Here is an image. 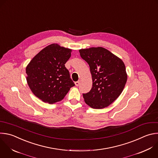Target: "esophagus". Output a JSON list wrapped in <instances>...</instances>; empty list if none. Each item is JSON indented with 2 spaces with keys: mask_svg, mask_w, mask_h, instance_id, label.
Here are the masks:
<instances>
[{
  "mask_svg": "<svg viewBox=\"0 0 158 158\" xmlns=\"http://www.w3.org/2000/svg\"><path fill=\"white\" fill-rule=\"evenodd\" d=\"M79 84H80V81H77V82H75V85H76V86H78V85H79Z\"/></svg>",
  "mask_w": 158,
  "mask_h": 158,
  "instance_id": "esophagus-1",
  "label": "esophagus"
}]
</instances>
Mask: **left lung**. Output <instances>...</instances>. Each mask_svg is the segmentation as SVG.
I'll list each match as a JSON object with an SVG mask.
<instances>
[{
  "label": "left lung",
  "mask_w": 158,
  "mask_h": 158,
  "mask_svg": "<svg viewBox=\"0 0 158 158\" xmlns=\"http://www.w3.org/2000/svg\"><path fill=\"white\" fill-rule=\"evenodd\" d=\"M81 58L89 65L92 87L83 94L89 107L102 109L109 106L122 94L127 81L123 61L108 49L92 47L79 50Z\"/></svg>",
  "instance_id": "obj_1"
}]
</instances>
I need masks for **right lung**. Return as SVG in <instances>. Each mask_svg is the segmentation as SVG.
I'll use <instances>...</instances> for the list:
<instances>
[{"mask_svg":"<svg viewBox=\"0 0 158 158\" xmlns=\"http://www.w3.org/2000/svg\"><path fill=\"white\" fill-rule=\"evenodd\" d=\"M72 49L52 43L41 50L26 68L27 81L33 94L50 104L61 101L74 83L65 64Z\"/></svg>","mask_w":158,"mask_h":158,"instance_id":"right-lung-1","label":"right lung"}]
</instances>
